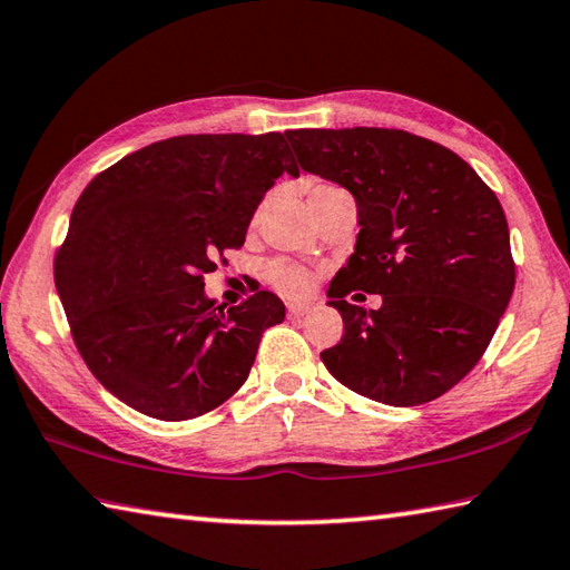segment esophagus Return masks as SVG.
I'll use <instances>...</instances> for the list:
<instances>
[{"label":"esophagus","mask_w":570,"mask_h":570,"mask_svg":"<svg viewBox=\"0 0 570 570\" xmlns=\"http://www.w3.org/2000/svg\"><path fill=\"white\" fill-rule=\"evenodd\" d=\"M307 313H309V305H289V307H287V315L293 317V320L305 317Z\"/></svg>","instance_id":"obj_1"}]
</instances>
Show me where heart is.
<instances>
[{
	"label": "heart",
	"mask_w": 570,
	"mask_h": 570,
	"mask_svg": "<svg viewBox=\"0 0 570 570\" xmlns=\"http://www.w3.org/2000/svg\"><path fill=\"white\" fill-rule=\"evenodd\" d=\"M305 190H307V200H315V198L327 196V193H335L340 188H335L332 184H325V180H305ZM271 281L277 289H281V293H285L289 297L305 295V293H309V287H313V275H309L305 267L287 265V263H275L271 267Z\"/></svg>",
	"instance_id": "obj_1"
}]
</instances>
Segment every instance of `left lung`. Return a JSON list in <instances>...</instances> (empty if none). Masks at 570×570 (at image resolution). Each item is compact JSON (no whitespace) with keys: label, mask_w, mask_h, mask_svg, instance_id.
I'll list each match as a JSON object with an SVG mask.
<instances>
[{"label":"left lung","mask_w":570,"mask_h":570,"mask_svg":"<svg viewBox=\"0 0 570 570\" xmlns=\"http://www.w3.org/2000/svg\"><path fill=\"white\" fill-rule=\"evenodd\" d=\"M297 164L357 203V243L330 283L345 335L320 354L332 377L392 406L464 380L507 309L517 267L499 198L454 151L394 128L285 131ZM352 288L383 295L350 306Z\"/></svg>","instance_id":"1"}]
</instances>
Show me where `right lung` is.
Instances as JSON below:
<instances>
[{
  "label": "right lung",
  "instance_id": "right-lung-1",
  "mask_svg": "<svg viewBox=\"0 0 570 570\" xmlns=\"http://www.w3.org/2000/svg\"><path fill=\"white\" fill-rule=\"evenodd\" d=\"M283 174H299L283 134H198L128 154L83 188L53 283L86 367L116 400L184 422L248 380L283 299L261 289L225 309L203 275L245 243Z\"/></svg>",
  "mask_w": 570,
  "mask_h": 570
}]
</instances>
